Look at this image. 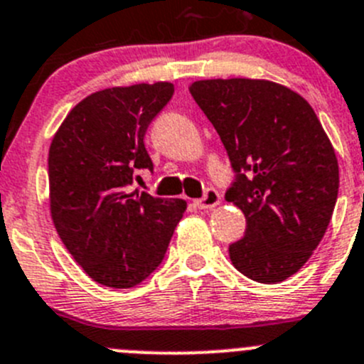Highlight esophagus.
Masks as SVG:
<instances>
[{
  "label": "esophagus",
  "mask_w": 364,
  "mask_h": 364,
  "mask_svg": "<svg viewBox=\"0 0 364 364\" xmlns=\"http://www.w3.org/2000/svg\"><path fill=\"white\" fill-rule=\"evenodd\" d=\"M220 203V196L219 192H217L215 188H206L205 196H203L201 199H198L196 201V206L201 210H208V208H213V206H217Z\"/></svg>",
  "instance_id": "1"
}]
</instances>
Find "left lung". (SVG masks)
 Segmentation results:
<instances>
[{"mask_svg":"<svg viewBox=\"0 0 364 364\" xmlns=\"http://www.w3.org/2000/svg\"><path fill=\"white\" fill-rule=\"evenodd\" d=\"M235 172L226 201L242 210L246 233L230 244L237 271L260 284L296 273L323 239L339 168L309 102L271 80L212 79L190 86Z\"/></svg>","mask_w":364,"mask_h":364,"instance_id":"1","label":"left lung"}]
</instances>
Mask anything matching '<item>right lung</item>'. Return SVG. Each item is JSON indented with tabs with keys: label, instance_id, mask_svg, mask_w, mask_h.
Returning <instances> with one entry per match:
<instances>
[{
	"label": "right lung",
	"instance_id": "1",
	"mask_svg": "<svg viewBox=\"0 0 364 364\" xmlns=\"http://www.w3.org/2000/svg\"><path fill=\"white\" fill-rule=\"evenodd\" d=\"M172 95L171 82L97 91L68 113L50 145L55 230L87 277L105 287L144 282L186 210L183 199L129 190L136 171L154 168L144 138Z\"/></svg>",
	"mask_w": 364,
	"mask_h": 364
}]
</instances>
